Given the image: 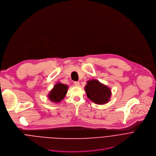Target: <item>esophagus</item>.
I'll return each instance as SVG.
<instances>
[{
  "mask_svg": "<svg viewBox=\"0 0 156 156\" xmlns=\"http://www.w3.org/2000/svg\"><path fill=\"white\" fill-rule=\"evenodd\" d=\"M74 85H76V86H80V83H79V82H74Z\"/></svg>",
  "mask_w": 156,
  "mask_h": 156,
  "instance_id": "esophagus-1",
  "label": "esophagus"
}]
</instances>
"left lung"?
Returning a JSON list of instances; mask_svg holds the SVG:
<instances>
[{
  "mask_svg": "<svg viewBox=\"0 0 156 156\" xmlns=\"http://www.w3.org/2000/svg\"><path fill=\"white\" fill-rule=\"evenodd\" d=\"M87 97L94 103L104 105L107 103L111 97V90L107 85L96 79L89 80L85 86Z\"/></svg>",
  "mask_w": 156,
  "mask_h": 156,
  "instance_id": "1",
  "label": "left lung"
}]
</instances>
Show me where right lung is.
Masks as SVG:
<instances>
[{"mask_svg":"<svg viewBox=\"0 0 156 156\" xmlns=\"http://www.w3.org/2000/svg\"><path fill=\"white\" fill-rule=\"evenodd\" d=\"M68 90V86L67 85L58 82L49 92L48 98L53 103H59L66 97Z\"/></svg>","mask_w":156,"mask_h":156,"instance_id":"1","label":"right lung"}]
</instances>
